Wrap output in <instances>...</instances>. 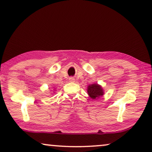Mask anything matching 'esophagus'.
Instances as JSON below:
<instances>
[{
  "label": "esophagus",
  "mask_w": 152,
  "mask_h": 152,
  "mask_svg": "<svg viewBox=\"0 0 152 152\" xmlns=\"http://www.w3.org/2000/svg\"><path fill=\"white\" fill-rule=\"evenodd\" d=\"M69 81L70 82H74L75 81V79L73 77H71V78H69Z\"/></svg>",
  "instance_id": "1"
}]
</instances>
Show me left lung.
Segmentation results:
<instances>
[{
  "instance_id": "obj_1",
  "label": "left lung",
  "mask_w": 152,
  "mask_h": 152,
  "mask_svg": "<svg viewBox=\"0 0 152 152\" xmlns=\"http://www.w3.org/2000/svg\"><path fill=\"white\" fill-rule=\"evenodd\" d=\"M87 93L89 97L92 99H97L104 94V91L100 85L94 83L87 87Z\"/></svg>"
}]
</instances>
